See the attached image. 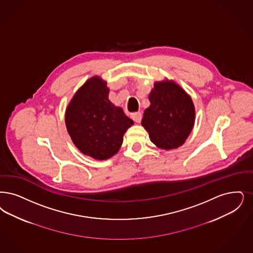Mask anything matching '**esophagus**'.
I'll use <instances>...</instances> for the list:
<instances>
[{"label": "esophagus", "mask_w": 253, "mask_h": 253, "mask_svg": "<svg viewBox=\"0 0 253 253\" xmlns=\"http://www.w3.org/2000/svg\"><path fill=\"white\" fill-rule=\"evenodd\" d=\"M131 118L132 121L135 122H140L142 120V114L140 112H135V113H131Z\"/></svg>", "instance_id": "obj_1"}]
</instances>
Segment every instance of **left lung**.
Returning a JSON list of instances; mask_svg holds the SVG:
<instances>
[{
	"mask_svg": "<svg viewBox=\"0 0 253 253\" xmlns=\"http://www.w3.org/2000/svg\"><path fill=\"white\" fill-rule=\"evenodd\" d=\"M149 99L151 106L144 112L142 125L152 143L164 150L180 147L195 122L191 98L173 82H157Z\"/></svg>",
	"mask_w": 253,
	"mask_h": 253,
	"instance_id": "left-lung-1",
	"label": "left lung"
}]
</instances>
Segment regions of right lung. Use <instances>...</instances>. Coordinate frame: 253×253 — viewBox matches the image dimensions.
Wrapping results in <instances>:
<instances>
[{
	"instance_id": "right-lung-1",
	"label": "right lung",
	"mask_w": 253,
	"mask_h": 253,
	"mask_svg": "<svg viewBox=\"0 0 253 253\" xmlns=\"http://www.w3.org/2000/svg\"><path fill=\"white\" fill-rule=\"evenodd\" d=\"M109 88L92 77L76 92L66 111V126L75 146L98 160L120 150L123 134L133 122L108 100Z\"/></svg>"
}]
</instances>
